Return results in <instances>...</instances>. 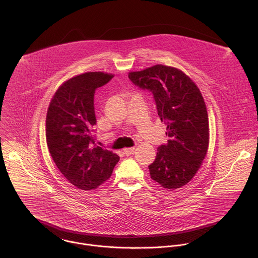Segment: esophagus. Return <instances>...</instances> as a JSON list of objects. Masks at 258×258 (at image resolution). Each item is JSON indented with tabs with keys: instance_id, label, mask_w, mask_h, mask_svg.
Wrapping results in <instances>:
<instances>
[{
	"instance_id": "34e87169",
	"label": "esophagus",
	"mask_w": 258,
	"mask_h": 258,
	"mask_svg": "<svg viewBox=\"0 0 258 258\" xmlns=\"http://www.w3.org/2000/svg\"><path fill=\"white\" fill-rule=\"evenodd\" d=\"M134 150H135V148H125L124 150H123V154L125 155V156H130V155H132L133 153H134Z\"/></svg>"
}]
</instances>
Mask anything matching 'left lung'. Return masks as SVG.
Masks as SVG:
<instances>
[{
  "label": "left lung",
  "mask_w": 258,
  "mask_h": 258,
  "mask_svg": "<svg viewBox=\"0 0 258 258\" xmlns=\"http://www.w3.org/2000/svg\"><path fill=\"white\" fill-rule=\"evenodd\" d=\"M128 77L153 94L158 115L167 125L168 143L158 148L150 176L165 188L181 187L196 175L209 147V118L202 93L183 72L163 64L129 73Z\"/></svg>",
  "instance_id": "obj_1"
}]
</instances>
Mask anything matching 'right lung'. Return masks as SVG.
Here are the masks:
<instances>
[{
	"instance_id": "1",
	"label": "right lung",
	"mask_w": 258,
	"mask_h": 258,
	"mask_svg": "<svg viewBox=\"0 0 258 258\" xmlns=\"http://www.w3.org/2000/svg\"><path fill=\"white\" fill-rule=\"evenodd\" d=\"M112 74L86 73L66 81L54 93L46 114L45 137L60 173L76 187L96 188L110 178L119 156L95 146L94 93Z\"/></svg>"
}]
</instances>
